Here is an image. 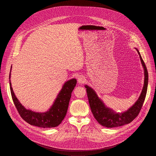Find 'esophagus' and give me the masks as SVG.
Segmentation results:
<instances>
[{
    "label": "esophagus",
    "instance_id": "1",
    "mask_svg": "<svg viewBox=\"0 0 156 156\" xmlns=\"http://www.w3.org/2000/svg\"><path fill=\"white\" fill-rule=\"evenodd\" d=\"M85 78L82 75H80L78 76V81L79 83H83L85 82Z\"/></svg>",
    "mask_w": 156,
    "mask_h": 156
}]
</instances>
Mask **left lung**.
I'll return each instance as SVG.
<instances>
[{
	"mask_svg": "<svg viewBox=\"0 0 156 156\" xmlns=\"http://www.w3.org/2000/svg\"><path fill=\"white\" fill-rule=\"evenodd\" d=\"M136 49L139 55H140L142 64L144 69V85L138 99L135 104L126 112L122 113H116L112 109L107 108L103 102L98 97L96 93L92 88L89 87L88 85L85 86L87 88L89 105L93 115L98 122L103 126L114 128L128 124L136 118L142 109L147 94L149 76L145 64L144 63L138 49Z\"/></svg>",
	"mask_w": 156,
	"mask_h": 156,
	"instance_id": "obj_1",
	"label": "left lung"
}]
</instances>
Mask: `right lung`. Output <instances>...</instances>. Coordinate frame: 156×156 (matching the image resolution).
Masks as SVG:
<instances>
[{
    "mask_svg": "<svg viewBox=\"0 0 156 156\" xmlns=\"http://www.w3.org/2000/svg\"><path fill=\"white\" fill-rule=\"evenodd\" d=\"M10 78L11 72L9 79ZM76 80L74 78L66 81L64 84L52 107L45 112H35L24 108L14 95L11 82L10 90L12 99L16 109L24 121L31 125L49 128L57 126L64 119L68 111L71 93L76 85Z\"/></svg>",
    "mask_w": 156,
    "mask_h": 156,
    "instance_id": "1",
    "label": "right lung"
}]
</instances>
